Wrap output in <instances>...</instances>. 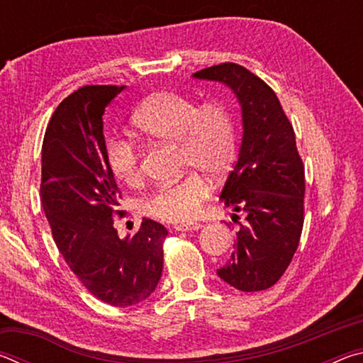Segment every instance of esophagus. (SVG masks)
<instances>
[{
	"mask_svg": "<svg viewBox=\"0 0 363 363\" xmlns=\"http://www.w3.org/2000/svg\"><path fill=\"white\" fill-rule=\"evenodd\" d=\"M201 227L200 223H182V224H176L173 229L176 232H192V230H199Z\"/></svg>",
	"mask_w": 363,
	"mask_h": 363,
	"instance_id": "34e87169",
	"label": "esophagus"
}]
</instances>
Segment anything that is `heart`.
<instances>
[{"label":"heart","instance_id":"1","mask_svg":"<svg viewBox=\"0 0 363 363\" xmlns=\"http://www.w3.org/2000/svg\"><path fill=\"white\" fill-rule=\"evenodd\" d=\"M134 131L145 139L177 147L181 169H194L182 179L157 189L143 203L147 216L163 223L192 219L210 192L203 176H224L235 158L237 136L230 110L220 102L195 101L176 93H158L133 115ZM107 163L112 174L125 186H139L143 169L139 153L125 139L107 144Z\"/></svg>","mask_w":363,"mask_h":363}]
</instances>
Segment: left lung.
<instances>
[{
  "label": "left lung",
  "instance_id": "obj_1",
  "mask_svg": "<svg viewBox=\"0 0 363 363\" xmlns=\"http://www.w3.org/2000/svg\"><path fill=\"white\" fill-rule=\"evenodd\" d=\"M194 78L227 84L242 107L240 152L219 199L245 213V223L218 275L240 291L267 290L290 266L304 224V167L293 126L272 88L242 65H213Z\"/></svg>",
  "mask_w": 363,
  "mask_h": 363
}]
</instances>
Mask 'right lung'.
<instances>
[{
	"label": "right lung",
	"mask_w": 363,
	"mask_h": 363,
	"mask_svg": "<svg viewBox=\"0 0 363 363\" xmlns=\"http://www.w3.org/2000/svg\"><path fill=\"white\" fill-rule=\"evenodd\" d=\"M125 86H83L59 104L41 150V203L60 255L97 299L140 303L163 270L168 230L143 219L133 238L113 227L120 189L107 163L102 115Z\"/></svg>",
	"instance_id": "1"
}]
</instances>
